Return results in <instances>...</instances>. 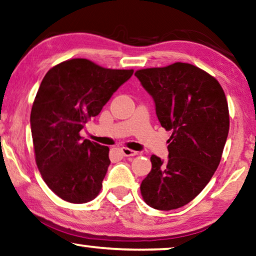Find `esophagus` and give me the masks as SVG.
Returning a JSON list of instances; mask_svg holds the SVG:
<instances>
[{"label": "esophagus", "mask_w": 256, "mask_h": 256, "mask_svg": "<svg viewBox=\"0 0 256 256\" xmlns=\"http://www.w3.org/2000/svg\"><path fill=\"white\" fill-rule=\"evenodd\" d=\"M120 151L122 153V156H138L137 151H134V150L128 148H122Z\"/></svg>", "instance_id": "1"}]
</instances>
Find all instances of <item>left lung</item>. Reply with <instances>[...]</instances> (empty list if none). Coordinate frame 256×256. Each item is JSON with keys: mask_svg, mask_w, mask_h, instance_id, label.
<instances>
[{"mask_svg": "<svg viewBox=\"0 0 256 256\" xmlns=\"http://www.w3.org/2000/svg\"><path fill=\"white\" fill-rule=\"evenodd\" d=\"M134 74L154 100L160 124L172 132L168 162L151 156L142 196L156 210L179 208L205 188L219 166L230 131L226 96L216 78L188 63Z\"/></svg>", "mask_w": 256, "mask_h": 256, "instance_id": "left-lung-1", "label": "left lung"}]
</instances>
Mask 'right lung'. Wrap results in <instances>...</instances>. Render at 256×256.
<instances>
[{
  "label": "right lung",
  "mask_w": 256,
  "mask_h": 256,
  "mask_svg": "<svg viewBox=\"0 0 256 256\" xmlns=\"http://www.w3.org/2000/svg\"><path fill=\"white\" fill-rule=\"evenodd\" d=\"M132 74L74 58L44 76L30 114L34 151L43 180L60 199L84 204L100 194L110 150L82 140L80 132Z\"/></svg>",
  "instance_id": "right-lung-1"
}]
</instances>
